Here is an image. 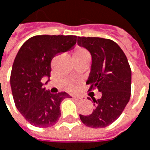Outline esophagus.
<instances>
[{"mask_svg": "<svg viewBox=\"0 0 150 150\" xmlns=\"http://www.w3.org/2000/svg\"><path fill=\"white\" fill-rule=\"evenodd\" d=\"M75 100H80V99H81V97H78V96H72Z\"/></svg>", "mask_w": 150, "mask_h": 150, "instance_id": "1", "label": "esophagus"}]
</instances>
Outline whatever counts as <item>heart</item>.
Wrapping results in <instances>:
<instances>
[{
    "mask_svg": "<svg viewBox=\"0 0 150 150\" xmlns=\"http://www.w3.org/2000/svg\"><path fill=\"white\" fill-rule=\"evenodd\" d=\"M73 58H74V59H90V54L86 49H79L74 53ZM73 88H74L73 86H70L69 89L72 90Z\"/></svg>",
    "mask_w": 150,
    "mask_h": 150,
    "instance_id": "b5f03b06",
    "label": "heart"
}]
</instances>
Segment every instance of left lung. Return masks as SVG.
I'll list each match as a JSON object with an SVG mask.
<instances>
[{
    "label": "left lung",
    "mask_w": 150,
    "mask_h": 150,
    "mask_svg": "<svg viewBox=\"0 0 150 150\" xmlns=\"http://www.w3.org/2000/svg\"><path fill=\"white\" fill-rule=\"evenodd\" d=\"M77 43L87 49L92 58L86 81L89 91L101 93L98 100L91 97L95 106L92 113L80 115V118L87 127H108L120 117L130 99L132 72L127 57L111 39L78 37Z\"/></svg>",
    "instance_id": "1"
}]
</instances>
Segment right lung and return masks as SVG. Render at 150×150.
I'll return each instance as SVG.
<instances>
[{"mask_svg":"<svg viewBox=\"0 0 150 150\" xmlns=\"http://www.w3.org/2000/svg\"><path fill=\"white\" fill-rule=\"evenodd\" d=\"M76 38L73 35L32 37L16 54L11 72V92L17 110L35 127L54 125L61 115V102L70 98L64 91L50 93L42 87V79L48 77L49 81L53 58L73 49Z\"/></svg>","mask_w":150,"mask_h":150,"instance_id":"add662e5","label":"right lung"}]
</instances>
